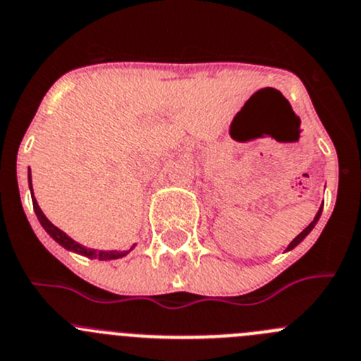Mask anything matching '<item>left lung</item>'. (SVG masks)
<instances>
[{"mask_svg": "<svg viewBox=\"0 0 361 361\" xmlns=\"http://www.w3.org/2000/svg\"><path fill=\"white\" fill-rule=\"evenodd\" d=\"M321 212H323V206H321V208H319V212H317V215H316V216H314V220H312V222H310V224H309V226H307V227H305V229H303V231H302V233H300V234H298V236H296V238H295V240H293V241H291V243H289V245H288V250H293V248H295V247H296V245H298V243H302V241H303V238H305V236H307V234H309V233H310V231H312V229H314V226H316V224H317V220H319V216H321Z\"/></svg>", "mask_w": 361, "mask_h": 361, "instance_id": "obj_1", "label": "left lung"}]
</instances>
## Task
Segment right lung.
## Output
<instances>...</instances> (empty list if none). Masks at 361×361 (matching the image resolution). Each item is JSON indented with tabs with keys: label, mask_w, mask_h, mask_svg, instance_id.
Segmentation results:
<instances>
[{
	"label": "right lung",
	"mask_w": 361,
	"mask_h": 361,
	"mask_svg": "<svg viewBox=\"0 0 361 361\" xmlns=\"http://www.w3.org/2000/svg\"><path fill=\"white\" fill-rule=\"evenodd\" d=\"M27 180H30V190H31V199H33V209H35V213H37V216H38V222L42 224V227L47 231V234L52 238V240L56 241V243H59L61 247H65L66 250L77 252V254L86 255V257H90V259H100V261L120 259V257H123V255H127L128 252L132 250V248H130V250H123V252H120V250H95V248H86V247H82L80 243H77V241H73L72 238L66 236V234L63 233L61 229H58V227H56L54 224H52L51 220H49L47 216L44 215V212L40 209V206H38L37 199H35V195H33V187H31V171L27 173Z\"/></svg>",
	"instance_id": "obj_1"
}]
</instances>
